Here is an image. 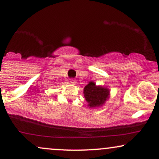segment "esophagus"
Listing matches in <instances>:
<instances>
[{
    "mask_svg": "<svg viewBox=\"0 0 159 159\" xmlns=\"http://www.w3.org/2000/svg\"><path fill=\"white\" fill-rule=\"evenodd\" d=\"M70 83L72 84H76V80L75 79H70Z\"/></svg>",
    "mask_w": 159,
    "mask_h": 159,
    "instance_id": "34e87169",
    "label": "esophagus"
}]
</instances>
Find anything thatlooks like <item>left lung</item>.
I'll list each match as a JSON object with an SVG mask.
<instances>
[{
	"label": "left lung",
	"mask_w": 159,
	"mask_h": 159,
	"mask_svg": "<svg viewBox=\"0 0 159 159\" xmlns=\"http://www.w3.org/2000/svg\"><path fill=\"white\" fill-rule=\"evenodd\" d=\"M84 98L90 107L100 106L105 103L108 98L109 91L107 88L96 86L94 82H90L84 88Z\"/></svg>",
	"instance_id": "8db88e82"
}]
</instances>
